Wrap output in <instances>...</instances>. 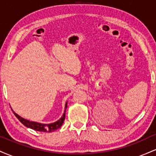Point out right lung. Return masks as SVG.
<instances>
[{
  "label": "right lung",
  "instance_id": "1",
  "mask_svg": "<svg viewBox=\"0 0 156 156\" xmlns=\"http://www.w3.org/2000/svg\"><path fill=\"white\" fill-rule=\"evenodd\" d=\"M67 107V102L65 104V111H64V114L62 115V117L58 119V121L55 122L50 123V124H43V123H39L37 122H32L29 121L28 119H24V118L21 117L20 116H19L18 114H16V113L13 111L14 114L15 115V117L20 121V122L26 126L27 128H31V129L37 130V131H42V132H53L54 130H57L58 128H59L62 126V124L64 123V119H65V112H66V108Z\"/></svg>",
  "mask_w": 156,
  "mask_h": 156
}]
</instances>
